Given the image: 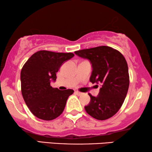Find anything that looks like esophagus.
Here are the masks:
<instances>
[{
	"mask_svg": "<svg viewBox=\"0 0 152 152\" xmlns=\"http://www.w3.org/2000/svg\"><path fill=\"white\" fill-rule=\"evenodd\" d=\"M75 93L77 95H82L83 94V93H81V92H80V91H75Z\"/></svg>",
	"mask_w": 152,
	"mask_h": 152,
	"instance_id": "obj_1",
	"label": "esophagus"
}]
</instances>
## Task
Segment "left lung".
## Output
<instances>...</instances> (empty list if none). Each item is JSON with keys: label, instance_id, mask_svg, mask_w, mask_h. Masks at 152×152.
Returning <instances> with one entry per match:
<instances>
[{"label": "left lung", "instance_id": "8db88e82", "mask_svg": "<svg viewBox=\"0 0 152 152\" xmlns=\"http://www.w3.org/2000/svg\"><path fill=\"white\" fill-rule=\"evenodd\" d=\"M75 53L91 61L90 82L101 86L97 97L88 94L91 101L84 107L86 113L99 120L109 119L119 111L128 92L129 75L125 58L117 50L105 45Z\"/></svg>", "mask_w": 152, "mask_h": 152}]
</instances>
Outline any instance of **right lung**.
Returning <instances> with one entry per match:
<instances>
[{
	"instance_id": "1",
	"label": "right lung",
	"mask_w": 152,
	"mask_h": 152,
	"mask_svg": "<svg viewBox=\"0 0 152 152\" xmlns=\"http://www.w3.org/2000/svg\"><path fill=\"white\" fill-rule=\"evenodd\" d=\"M74 57L72 53L37 52L29 58L20 72L21 93L25 102L34 115L52 120L64 111L72 89L61 91L50 86L62 64Z\"/></svg>"
}]
</instances>
